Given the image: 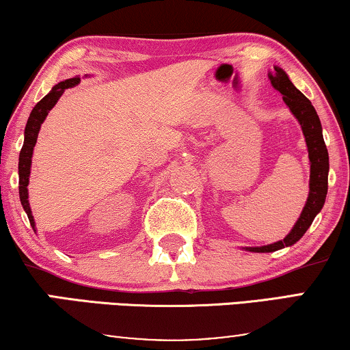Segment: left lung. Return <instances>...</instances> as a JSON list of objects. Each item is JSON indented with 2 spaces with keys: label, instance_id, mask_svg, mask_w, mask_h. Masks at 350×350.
Masks as SVG:
<instances>
[{
  "label": "left lung",
  "instance_id": "obj_1",
  "mask_svg": "<svg viewBox=\"0 0 350 350\" xmlns=\"http://www.w3.org/2000/svg\"><path fill=\"white\" fill-rule=\"evenodd\" d=\"M272 88L279 90L282 94V98L291 114L298 119L301 131H303L306 146H308L309 152V162H310V176H309V196L306 200V205L301 212L298 221L291 228V231L286 234L284 241L269 243V245L262 247H243L245 252L253 253H271L277 252L280 248L291 247L293 243L299 241L308 231L310 224H312L314 218L320 213L323 208L325 199H327L328 193V170H329V161H328V150L325 145L323 133H322V124L317 116V111L309 102V98L304 97L298 89L291 83L288 75L285 73L280 66H274V70L267 73Z\"/></svg>",
  "mask_w": 350,
  "mask_h": 350
}]
</instances>
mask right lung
<instances>
[{"mask_svg": "<svg viewBox=\"0 0 350 350\" xmlns=\"http://www.w3.org/2000/svg\"><path fill=\"white\" fill-rule=\"evenodd\" d=\"M81 83L79 76H75L71 79L60 81L59 84H55L54 88L51 89V92L42 97L40 102L35 105V108L31 109L30 118H28L25 132H23V146L21 150V156H18V196H21V204L23 210H25L28 219H30V224L33 231H36V223L35 218H33L30 202H28V183H30V172H31V157H33V148L36 145L38 133H40L41 124L44 122L47 114L52 108L55 107V103L59 102V98L64 95L66 89L75 88Z\"/></svg>", "mask_w": 350, "mask_h": 350, "instance_id": "obj_1", "label": "right lung"}]
</instances>
